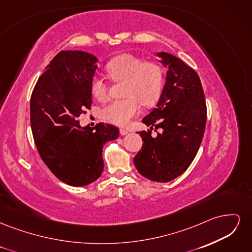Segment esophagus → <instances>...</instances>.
I'll return each instance as SVG.
<instances>
[{"label":"esophagus","mask_w":252,"mask_h":252,"mask_svg":"<svg viewBox=\"0 0 252 252\" xmlns=\"http://www.w3.org/2000/svg\"><path fill=\"white\" fill-rule=\"evenodd\" d=\"M128 133L127 130H125V129H120V134L121 135H126Z\"/></svg>","instance_id":"1"}]
</instances>
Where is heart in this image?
I'll use <instances>...</instances> for the list:
<instances>
[{
	"mask_svg": "<svg viewBox=\"0 0 252 252\" xmlns=\"http://www.w3.org/2000/svg\"><path fill=\"white\" fill-rule=\"evenodd\" d=\"M106 73L116 83L125 82L123 100H116L102 110L103 119L118 126L127 125L144 106L154 105L162 94L164 86V68L156 61L124 53L111 59L105 66ZM90 91L98 101L108 96V84L101 75H94L90 82Z\"/></svg>",
	"mask_w": 252,
	"mask_h": 252,
	"instance_id": "obj_1",
	"label": "heart"
}]
</instances>
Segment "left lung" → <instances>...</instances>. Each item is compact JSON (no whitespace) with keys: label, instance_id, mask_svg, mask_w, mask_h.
<instances>
[{"label":"left lung","instance_id":"1","mask_svg":"<svg viewBox=\"0 0 252 252\" xmlns=\"http://www.w3.org/2000/svg\"><path fill=\"white\" fill-rule=\"evenodd\" d=\"M162 64L168 66L166 83L157 107L143 123L161 128L152 138L151 131H140L144 141L133 158L138 171L148 180L166 183L186 171L203 140L207 108L197 73L170 53L159 52Z\"/></svg>","mask_w":252,"mask_h":252}]
</instances>
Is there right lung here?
I'll use <instances>...</instances> for the list:
<instances>
[{"mask_svg": "<svg viewBox=\"0 0 252 252\" xmlns=\"http://www.w3.org/2000/svg\"><path fill=\"white\" fill-rule=\"evenodd\" d=\"M96 62L88 52H59L30 98V123L41 158L60 181L75 187L100 178L103 145L119 136V129L109 124L98 123L91 129L79 124L78 118L93 103L90 82Z\"/></svg>", "mask_w": 252, "mask_h": 252, "instance_id": "right-lung-1", "label": "right lung"}]
</instances>
